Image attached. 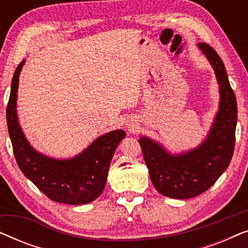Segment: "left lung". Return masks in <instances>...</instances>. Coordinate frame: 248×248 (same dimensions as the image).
Here are the masks:
<instances>
[{
  "instance_id": "obj_1",
  "label": "left lung",
  "mask_w": 248,
  "mask_h": 248,
  "mask_svg": "<svg viewBox=\"0 0 248 248\" xmlns=\"http://www.w3.org/2000/svg\"><path fill=\"white\" fill-rule=\"evenodd\" d=\"M200 49L215 69L220 87V106L206 140L194 150L171 155L157 142L139 140L152 184L162 195L191 199L209 189L228 168L235 148L237 101L225 65L218 53L206 43Z\"/></svg>"
}]
</instances>
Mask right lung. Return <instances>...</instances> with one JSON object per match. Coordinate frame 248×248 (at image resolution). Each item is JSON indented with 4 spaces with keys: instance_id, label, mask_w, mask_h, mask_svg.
<instances>
[{
    "instance_id": "right-lung-1",
    "label": "right lung",
    "mask_w": 248,
    "mask_h": 248,
    "mask_svg": "<svg viewBox=\"0 0 248 248\" xmlns=\"http://www.w3.org/2000/svg\"><path fill=\"white\" fill-rule=\"evenodd\" d=\"M23 63L25 61L13 74L6 107L9 135L19 168L52 201L74 205L94 201L104 191L111 158L126 134L122 130L111 131L98 138L82 154L67 160L38 154L30 147L16 117V93Z\"/></svg>"
}]
</instances>
